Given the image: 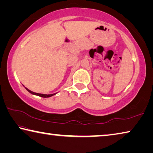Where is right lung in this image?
<instances>
[{
    "mask_svg": "<svg viewBox=\"0 0 153 153\" xmlns=\"http://www.w3.org/2000/svg\"><path fill=\"white\" fill-rule=\"evenodd\" d=\"M25 89H26L28 92H30L31 94H34V95H37V96H39V97H43V98H48V97H52V96H53V95H55V94H39V93H36V92H32V91H31V90H28L27 88H25Z\"/></svg>",
    "mask_w": 153,
    "mask_h": 153,
    "instance_id": "1",
    "label": "right lung"
}]
</instances>
